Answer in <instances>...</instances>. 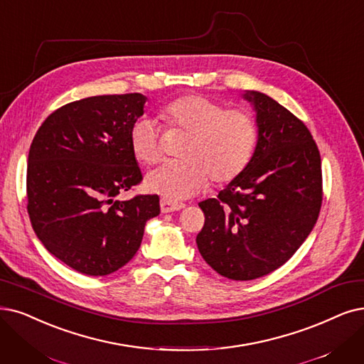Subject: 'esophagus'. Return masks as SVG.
<instances>
[{
  "label": "esophagus",
  "instance_id": "1",
  "mask_svg": "<svg viewBox=\"0 0 364 364\" xmlns=\"http://www.w3.org/2000/svg\"><path fill=\"white\" fill-rule=\"evenodd\" d=\"M159 206H161V212L163 213H170V212H176L185 208L183 203H178V201H171L167 198H161L159 201Z\"/></svg>",
  "mask_w": 364,
  "mask_h": 364
}]
</instances>
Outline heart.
<instances>
[{"instance_id":"obj_1","label":"heart","mask_w":364,"mask_h":364,"mask_svg":"<svg viewBox=\"0 0 364 364\" xmlns=\"http://www.w3.org/2000/svg\"><path fill=\"white\" fill-rule=\"evenodd\" d=\"M159 116L168 128L190 133L182 161H167L148 174L146 186L170 200L193 197L212 178L227 183L250 166L258 143V125L252 114L205 95H182L167 103ZM129 146L141 164H156L163 156L155 124L137 121L129 129Z\"/></svg>"}]
</instances>
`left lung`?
<instances>
[{
	"instance_id": "1",
	"label": "left lung",
	"mask_w": 364,
	"mask_h": 364,
	"mask_svg": "<svg viewBox=\"0 0 364 364\" xmlns=\"http://www.w3.org/2000/svg\"><path fill=\"white\" fill-rule=\"evenodd\" d=\"M258 125L250 166L216 198L200 201L197 246L206 263L235 281L285 264L312 231L323 201L321 156L309 129L269 95L246 91Z\"/></svg>"
}]
</instances>
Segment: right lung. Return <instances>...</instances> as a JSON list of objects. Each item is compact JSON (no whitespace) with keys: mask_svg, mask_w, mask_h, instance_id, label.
Listing matches in <instances>:
<instances>
[{"mask_svg":"<svg viewBox=\"0 0 364 364\" xmlns=\"http://www.w3.org/2000/svg\"><path fill=\"white\" fill-rule=\"evenodd\" d=\"M146 97L97 95L73 101L41 124L26 167L28 215L37 237L63 263L105 276L132 259L158 196L116 200L141 181L129 129Z\"/></svg>","mask_w":364,"mask_h":364,"instance_id":"1","label":"right lung"}]
</instances>
